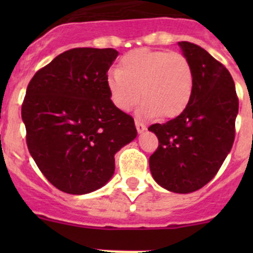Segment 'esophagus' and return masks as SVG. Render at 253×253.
Here are the masks:
<instances>
[{
	"instance_id": "obj_1",
	"label": "esophagus",
	"mask_w": 253,
	"mask_h": 253,
	"mask_svg": "<svg viewBox=\"0 0 253 253\" xmlns=\"http://www.w3.org/2000/svg\"><path fill=\"white\" fill-rule=\"evenodd\" d=\"M134 124H136V128H137V131H138V133H142L143 131H145V125L143 124V122L139 121L138 119L134 120Z\"/></svg>"
}]
</instances>
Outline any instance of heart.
Wrapping results in <instances>:
<instances>
[{
    "mask_svg": "<svg viewBox=\"0 0 253 253\" xmlns=\"http://www.w3.org/2000/svg\"><path fill=\"white\" fill-rule=\"evenodd\" d=\"M193 83L192 65L185 55L144 47L122 56L116 72L106 78L109 95L119 110H132L142 99L137 112L141 119L177 117L190 104Z\"/></svg>",
    "mask_w": 253,
    "mask_h": 253,
    "instance_id": "1",
    "label": "heart"
}]
</instances>
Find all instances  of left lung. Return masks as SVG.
Masks as SVG:
<instances>
[{
    "instance_id": "left-lung-1",
    "label": "left lung",
    "mask_w": 253,
    "mask_h": 253,
    "mask_svg": "<svg viewBox=\"0 0 253 253\" xmlns=\"http://www.w3.org/2000/svg\"><path fill=\"white\" fill-rule=\"evenodd\" d=\"M178 46L192 65L193 93L182 114L148 128L159 139L149 168L165 190L191 193L216 175L230 153L239 99L230 72L219 61L192 42Z\"/></svg>"
}]
</instances>
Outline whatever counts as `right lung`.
Returning <instances> with one entry per match:
<instances>
[{
    "label": "right lung",
    "mask_w": 253,
    "mask_h": 253,
    "mask_svg": "<svg viewBox=\"0 0 253 253\" xmlns=\"http://www.w3.org/2000/svg\"><path fill=\"white\" fill-rule=\"evenodd\" d=\"M114 48L62 52L29 82L22 105L27 144L56 188L85 195L109 182L115 154L137 137L134 121L109 95Z\"/></svg>",
    "instance_id": "right-lung-1"
}]
</instances>
